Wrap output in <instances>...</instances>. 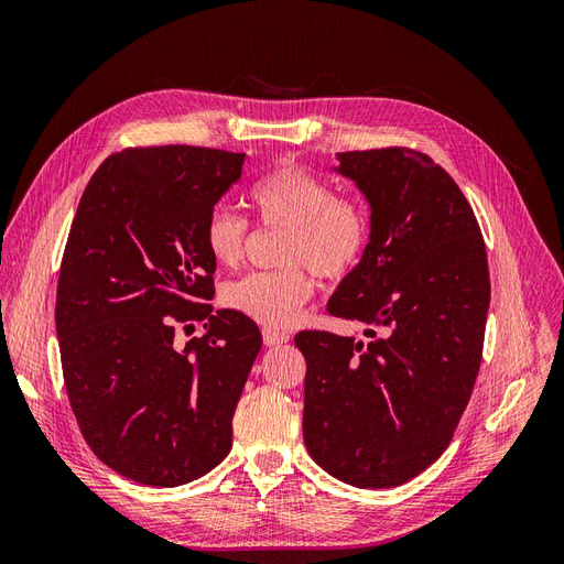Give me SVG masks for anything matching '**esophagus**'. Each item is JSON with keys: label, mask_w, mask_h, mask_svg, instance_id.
Instances as JSON below:
<instances>
[{"label": "esophagus", "mask_w": 564, "mask_h": 564, "mask_svg": "<svg viewBox=\"0 0 564 564\" xmlns=\"http://www.w3.org/2000/svg\"><path fill=\"white\" fill-rule=\"evenodd\" d=\"M289 340V334L286 332H280V329H270L265 327L263 329V344L265 346H282Z\"/></svg>", "instance_id": "1"}]
</instances>
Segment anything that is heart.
<instances>
[{"instance_id":"b5f03b06","label":"heart","mask_w":564,"mask_h":564,"mask_svg":"<svg viewBox=\"0 0 564 564\" xmlns=\"http://www.w3.org/2000/svg\"><path fill=\"white\" fill-rule=\"evenodd\" d=\"M251 207L263 226L286 228L284 270L249 272L226 286L230 311L268 327H289L313 296L311 268L324 280H340L357 268L369 245V214L357 199L336 195L334 185L303 166H280L253 185ZM249 224L228 209L204 220V245L220 265L242 261Z\"/></svg>"}]
</instances>
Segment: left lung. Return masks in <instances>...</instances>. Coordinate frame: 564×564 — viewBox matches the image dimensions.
I'll return each instance as SVG.
<instances>
[{"mask_svg": "<svg viewBox=\"0 0 564 564\" xmlns=\"http://www.w3.org/2000/svg\"><path fill=\"white\" fill-rule=\"evenodd\" d=\"M371 207L369 245L327 303L369 324V344L299 332L303 440L336 480L388 489L449 447L482 362L489 268L454 178L409 148L338 152ZM377 326L380 334L372 332Z\"/></svg>", "mask_w": 564, "mask_h": 564, "instance_id": "1", "label": "left lung"}]
</instances>
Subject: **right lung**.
I'll return each instance as SVG.
<instances>
[{
    "mask_svg": "<svg viewBox=\"0 0 564 564\" xmlns=\"http://www.w3.org/2000/svg\"><path fill=\"white\" fill-rule=\"evenodd\" d=\"M242 164L216 148H127L96 169L73 218L56 292L63 381L91 452L133 482H193L232 447L263 338L207 303L204 220ZM195 321L208 332L176 349Z\"/></svg>",
    "mask_w": 564,
    "mask_h": 564,
    "instance_id": "right-lung-1",
    "label": "right lung"
}]
</instances>
